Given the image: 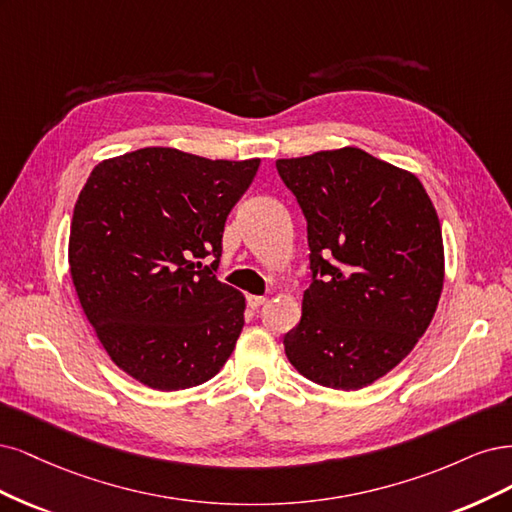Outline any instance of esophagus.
Masks as SVG:
<instances>
[{"mask_svg": "<svg viewBox=\"0 0 512 512\" xmlns=\"http://www.w3.org/2000/svg\"><path fill=\"white\" fill-rule=\"evenodd\" d=\"M246 302H249V308L257 310L259 306L266 304V298H263V295H249V298H246Z\"/></svg>", "mask_w": 512, "mask_h": 512, "instance_id": "34e87169", "label": "esophagus"}]
</instances>
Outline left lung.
<instances>
[{"label":"left lung","instance_id":"left-lung-1","mask_svg":"<svg viewBox=\"0 0 512 512\" xmlns=\"http://www.w3.org/2000/svg\"><path fill=\"white\" fill-rule=\"evenodd\" d=\"M276 170L306 217L312 270L287 359L317 385L368 387L434 319L444 283L436 208L415 174L355 146L278 159Z\"/></svg>","mask_w":512,"mask_h":512}]
</instances>
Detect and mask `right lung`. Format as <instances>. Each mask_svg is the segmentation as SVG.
Returning a JSON list of instances; mask_svg holds the SVG:
<instances>
[{
	"instance_id": "obj_1",
	"label": "right lung",
	"mask_w": 512,
	"mask_h": 512,
	"mask_svg": "<svg viewBox=\"0 0 512 512\" xmlns=\"http://www.w3.org/2000/svg\"><path fill=\"white\" fill-rule=\"evenodd\" d=\"M257 168L146 146L97 163L82 187L72 283L110 359L142 385H202L232 355L246 302L214 272L227 214ZM208 254L210 267L194 261Z\"/></svg>"
}]
</instances>
